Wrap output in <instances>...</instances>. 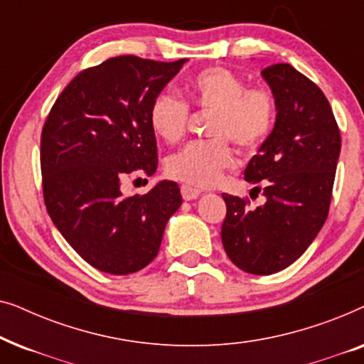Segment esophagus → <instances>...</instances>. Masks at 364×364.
<instances>
[{
	"label": "esophagus",
	"instance_id": "1",
	"mask_svg": "<svg viewBox=\"0 0 364 364\" xmlns=\"http://www.w3.org/2000/svg\"><path fill=\"white\" fill-rule=\"evenodd\" d=\"M181 193H182L183 200H193V198H197L198 196H200V191L196 187H191V186H187V183H183V186H181Z\"/></svg>",
	"mask_w": 364,
	"mask_h": 364
}]
</instances>
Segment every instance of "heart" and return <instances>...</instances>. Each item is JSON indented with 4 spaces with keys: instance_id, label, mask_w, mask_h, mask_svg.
Wrapping results in <instances>:
<instances>
[{
    "instance_id": "b5f03b06",
    "label": "heart",
    "mask_w": 364,
    "mask_h": 364,
    "mask_svg": "<svg viewBox=\"0 0 364 364\" xmlns=\"http://www.w3.org/2000/svg\"><path fill=\"white\" fill-rule=\"evenodd\" d=\"M187 102L171 92H159L149 109L152 131L176 144L186 136L191 107L210 111L212 139L187 144L167 159V173L196 187H212L235 166L230 141L238 151L252 154L262 147L277 121V97L267 86H248L240 74L210 66L193 74L186 84Z\"/></svg>"
}]
</instances>
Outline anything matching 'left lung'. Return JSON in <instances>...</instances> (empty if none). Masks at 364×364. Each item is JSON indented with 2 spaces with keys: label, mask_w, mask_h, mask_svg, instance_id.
<instances>
[{
  "label": "left lung",
  "mask_w": 364,
  "mask_h": 364,
  "mask_svg": "<svg viewBox=\"0 0 364 364\" xmlns=\"http://www.w3.org/2000/svg\"><path fill=\"white\" fill-rule=\"evenodd\" d=\"M277 97V122L245 168L267 202L223 193L222 243L253 275L280 272L303 255L326 222L341 149L340 127L320 87L287 63L262 71Z\"/></svg>",
  "instance_id": "left-lung-1"
}]
</instances>
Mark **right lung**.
<instances>
[{
  "instance_id": "right-lung-1",
  "label": "right lung",
  "mask_w": 364,
  "mask_h": 364,
  "mask_svg": "<svg viewBox=\"0 0 364 364\" xmlns=\"http://www.w3.org/2000/svg\"><path fill=\"white\" fill-rule=\"evenodd\" d=\"M183 63L109 58L82 69L44 121L39 159L46 210L69 245L97 270L129 275L147 267L181 207L176 182L127 197L121 181L156 172L149 109Z\"/></svg>"
}]
</instances>
